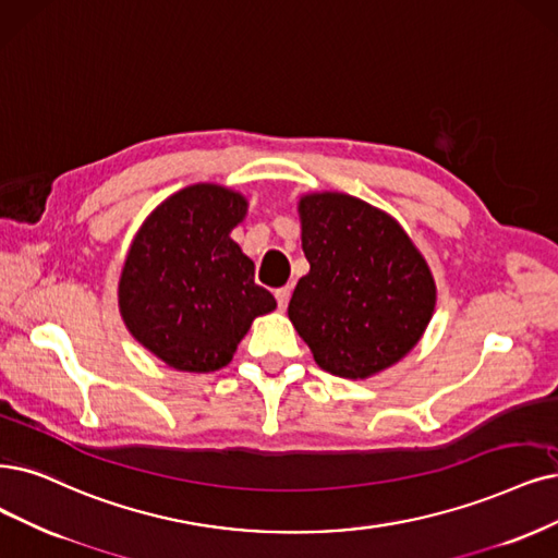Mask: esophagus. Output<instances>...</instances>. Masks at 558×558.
I'll return each mask as SVG.
<instances>
[{"label": "esophagus", "instance_id": "obj_1", "mask_svg": "<svg viewBox=\"0 0 558 558\" xmlns=\"http://www.w3.org/2000/svg\"><path fill=\"white\" fill-rule=\"evenodd\" d=\"M290 299H292V287H280V290H276V301H278L280 311H284Z\"/></svg>", "mask_w": 558, "mask_h": 558}]
</instances>
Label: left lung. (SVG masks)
Wrapping results in <instances>:
<instances>
[{
  "mask_svg": "<svg viewBox=\"0 0 558 558\" xmlns=\"http://www.w3.org/2000/svg\"><path fill=\"white\" fill-rule=\"evenodd\" d=\"M301 247L311 262L287 315L315 363L369 379L402 361L435 315L437 284L404 227L347 193L299 197Z\"/></svg>",
  "mask_w": 558,
  "mask_h": 558,
  "instance_id": "left-lung-1",
  "label": "left lung"
}]
</instances>
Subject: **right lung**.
Instances as JSON below:
<instances>
[{
    "label": "right lung",
    "instance_id": "1",
    "mask_svg": "<svg viewBox=\"0 0 558 558\" xmlns=\"http://www.w3.org/2000/svg\"><path fill=\"white\" fill-rule=\"evenodd\" d=\"M247 199L193 183L144 218L119 278L129 333L179 373H214L232 361L251 324L276 311L255 264L230 236Z\"/></svg>",
    "mask_w": 558,
    "mask_h": 558
}]
</instances>
